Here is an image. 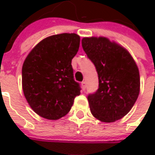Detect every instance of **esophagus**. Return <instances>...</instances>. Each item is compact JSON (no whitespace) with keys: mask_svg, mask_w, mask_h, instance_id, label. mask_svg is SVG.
<instances>
[{"mask_svg":"<svg viewBox=\"0 0 155 155\" xmlns=\"http://www.w3.org/2000/svg\"><path fill=\"white\" fill-rule=\"evenodd\" d=\"M81 84H82V89H83V91H85V89H86V82H85V81H83Z\"/></svg>","mask_w":155,"mask_h":155,"instance_id":"esophagus-1","label":"esophagus"}]
</instances>
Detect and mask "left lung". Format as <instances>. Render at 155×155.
<instances>
[{
  "label": "left lung",
  "instance_id": "1",
  "mask_svg": "<svg viewBox=\"0 0 155 155\" xmlns=\"http://www.w3.org/2000/svg\"><path fill=\"white\" fill-rule=\"evenodd\" d=\"M82 46L98 75L97 91L88 96L91 114L101 122H116L128 114L139 96L138 67L125 48L107 38H84Z\"/></svg>",
  "mask_w": 155,
  "mask_h": 155
}]
</instances>
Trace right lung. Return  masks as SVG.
Segmentation results:
<instances>
[{
  "label": "right lung",
  "mask_w": 155,
  "mask_h": 155,
  "mask_svg": "<svg viewBox=\"0 0 155 155\" xmlns=\"http://www.w3.org/2000/svg\"><path fill=\"white\" fill-rule=\"evenodd\" d=\"M80 37L61 33L41 40L22 66V89L35 113L48 120L65 116L80 95L74 80L71 59L78 51Z\"/></svg>",
  "instance_id": "obj_1"
}]
</instances>
